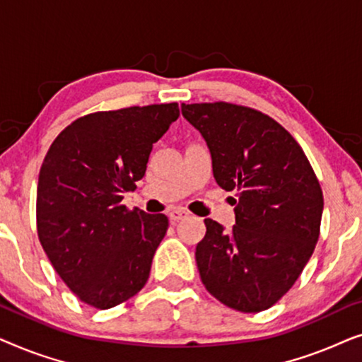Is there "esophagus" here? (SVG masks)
Listing matches in <instances>:
<instances>
[{
  "label": "esophagus",
  "instance_id": "esophagus-1",
  "mask_svg": "<svg viewBox=\"0 0 362 362\" xmlns=\"http://www.w3.org/2000/svg\"><path fill=\"white\" fill-rule=\"evenodd\" d=\"M189 216L185 209H173L170 214H168V217H170V221L175 224V222H180V221H185L186 217Z\"/></svg>",
  "mask_w": 362,
  "mask_h": 362
}]
</instances>
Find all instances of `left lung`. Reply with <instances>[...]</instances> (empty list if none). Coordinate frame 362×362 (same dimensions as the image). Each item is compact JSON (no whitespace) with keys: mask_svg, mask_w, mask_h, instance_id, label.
Segmentation results:
<instances>
[{"mask_svg":"<svg viewBox=\"0 0 362 362\" xmlns=\"http://www.w3.org/2000/svg\"><path fill=\"white\" fill-rule=\"evenodd\" d=\"M181 112L207 143L217 185L239 196L232 229L204 219L196 247L202 284L229 308L264 311L313 254L323 191L301 146L265 113L227 102L182 103Z\"/></svg>","mask_w":362,"mask_h":362,"instance_id":"left-lung-1","label":"left lung"}]
</instances>
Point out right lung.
<instances>
[{
	"instance_id": "add662e5",
	"label": "right lung",
	"mask_w": 362,
	"mask_h": 362,
	"mask_svg": "<svg viewBox=\"0 0 362 362\" xmlns=\"http://www.w3.org/2000/svg\"><path fill=\"white\" fill-rule=\"evenodd\" d=\"M177 117L176 102L88 113L64 128L44 158L39 242L64 284L93 308L123 303L150 276L168 217L128 211L122 194L145 176L153 143Z\"/></svg>"
}]
</instances>
